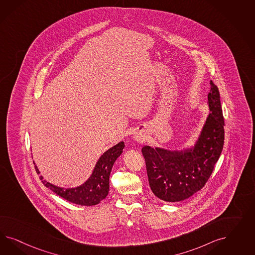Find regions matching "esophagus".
I'll list each match as a JSON object with an SVG mask.
<instances>
[{"instance_id":"obj_1","label":"esophagus","mask_w":255,"mask_h":255,"mask_svg":"<svg viewBox=\"0 0 255 255\" xmlns=\"http://www.w3.org/2000/svg\"><path fill=\"white\" fill-rule=\"evenodd\" d=\"M132 137H133V140H134L135 142H137V143H143V142H145L146 139H147L146 134H145L143 131H136V132L133 134Z\"/></svg>"}]
</instances>
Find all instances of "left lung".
I'll use <instances>...</instances> for the list:
<instances>
[{"label": "left lung", "instance_id": "8db88e82", "mask_svg": "<svg viewBox=\"0 0 255 255\" xmlns=\"http://www.w3.org/2000/svg\"><path fill=\"white\" fill-rule=\"evenodd\" d=\"M208 95L209 112L193 146L182 149L142 147L149 187L159 199L179 202L207 183L224 142V120L220 93L212 80Z\"/></svg>", "mask_w": 255, "mask_h": 255}]
</instances>
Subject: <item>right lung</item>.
Wrapping results in <instances>:
<instances>
[{"label": "right lung", "instance_id": "right-lung-1", "mask_svg": "<svg viewBox=\"0 0 255 255\" xmlns=\"http://www.w3.org/2000/svg\"><path fill=\"white\" fill-rule=\"evenodd\" d=\"M124 147V142L122 141L105 151L96 162L90 178L83 184L75 188H62L53 185L43 179L42 176H40V179L44 185L65 200L80 206H95L108 196L109 176L114 162L123 153ZM35 170L37 174H40L36 165Z\"/></svg>", "mask_w": 255, "mask_h": 255}]
</instances>
